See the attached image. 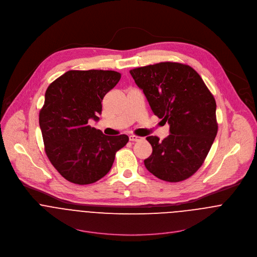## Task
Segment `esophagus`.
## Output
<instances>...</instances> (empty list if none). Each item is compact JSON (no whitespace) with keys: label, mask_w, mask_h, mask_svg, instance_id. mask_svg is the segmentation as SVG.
Here are the masks:
<instances>
[{"label":"esophagus","mask_w":257,"mask_h":257,"mask_svg":"<svg viewBox=\"0 0 257 257\" xmlns=\"http://www.w3.org/2000/svg\"><path fill=\"white\" fill-rule=\"evenodd\" d=\"M130 141H131V142L140 143V142L145 141V139H144L143 137H139V136H131V137H130Z\"/></svg>","instance_id":"34e87169"}]
</instances>
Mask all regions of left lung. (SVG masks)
<instances>
[{
    "label": "left lung",
    "instance_id": "obj_1",
    "mask_svg": "<svg viewBox=\"0 0 257 257\" xmlns=\"http://www.w3.org/2000/svg\"><path fill=\"white\" fill-rule=\"evenodd\" d=\"M153 113L170 124L162 142L147 137V170L160 180L180 182L203 165L218 133L216 100L201 76L179 62H159L130 71Z\"/></svg>",
    "mask_w": 257,
    "mask_h": 257
}]
</instances>
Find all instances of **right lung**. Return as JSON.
<instances>
[{
    "label": "right lung",
    "instance_id": "1",
    "mask_svg": "<svg viewBox=\"0 0 257 257\" xmlns=\"http://www.w3.org/2000/svg\"><path fill=\"white\" fill-rule=\"evenodd\" d=\"M111 70H70L54 80L45 92L39 125L45 153L59 174L77 185L92 184L111 168L117 150L128 137H109L91 127L99 119L102 100L119 81Z\"/></svg>",
    "mask_w": 257,
    "mask_h": 257
}]
</instances>
